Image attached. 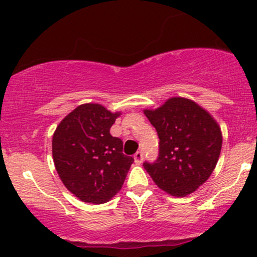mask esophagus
Returning <instances> with one entry per match:
<instances>
[{"label": "esophagus", "instance_id": "obj_1", "mask_svg": "<svg viewBox=\"0 0 257 257\" xmlns=\"http://www.w3.org/2000/svg\"><path fill=\"white\" fill-rule=\"evenodd\" d=\"M143 159H144L143 152H137L134 155V161H135V163H137V164L143 163Z\"/></svg>", "mask_w": 257, "mask_h": 257}]
</instances>
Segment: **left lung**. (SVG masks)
Wrapping results in <instances>:
<instances>
[{"label": "left lung", "instance_id": "left-lung-1", "mask_svg": "<svg viewBox=\"0 0 257 257\" xmlns=\"http://www.w3.org/2000/svg\"><path fill=\"white\" fill-rule=\"evenodd\" d=\"M144 113L159 137V157L144 168L168 194L186 197L210 178L219 161L222 133L219 123L193 100L173 96Z\"/></svg>", "mask_w": 257, "mask_h": 257}]
</instances>
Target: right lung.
Returning a JSON list of instances; mask_svg holds the SVG:
<instances>
[{
    "label": "right lung",
    "mask_w": 257,
    "mask_h": 257,
    "mask_svg": "<svg viewBox=\"0 0 257 257\" xmlns=\"http://www.w3.org/2000/svg\"><path fill=\"white\" fill-rule=\"evenodd\" d=\"M122 112L82 104L59 123L52 140L55 169L65 187L85 203L108 202L122 188L134 159L110 129Z\"/></svg>",
    "instance_id": "obj_1"
}]
</instances>
